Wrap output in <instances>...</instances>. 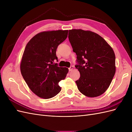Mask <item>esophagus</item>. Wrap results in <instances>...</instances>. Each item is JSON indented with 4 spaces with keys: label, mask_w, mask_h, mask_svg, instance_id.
Wrapping results in <instances>:
<instances>
[{
    "label": "esophagus",
    "mask_w": 132,
    "mask_h": 132,
    "mask_svg": "<svg viewBox=\"0 0 132 132\" xmlns=\"http://www.w3.org/2000/svg\"><path fill=\"white\" fill-rule=\"evenodd\" d=\"M73 69H74V67L73 66H71L69 68V70L70 71H72L73 70Z\"/></svg>",
    "instance_id": "esophagus-1"
}]
</instances>
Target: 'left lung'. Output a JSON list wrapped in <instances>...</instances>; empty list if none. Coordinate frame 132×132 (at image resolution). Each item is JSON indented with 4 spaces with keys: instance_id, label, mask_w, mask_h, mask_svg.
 Wrapping results in <instances>:
<instances>
[{
    "instance_id": "left-lung-1",
    "label": "left lung",
    "mask_w": 132,
    "mask_h": 132,
    "mask_svg": "<svg viewBox=\"0 0 132 132\" xmlns=\"http://www.w3.org/2000/svg\"><path fill=\"white\" fill-rule=\"evenodd\" d=\"M68 38L77 54L75 68L80 77L75 81L81 94L97 97L109 88L116 73L114 51L101 36L91 31L69 30Z\"/></svg>"
}]
</instances>
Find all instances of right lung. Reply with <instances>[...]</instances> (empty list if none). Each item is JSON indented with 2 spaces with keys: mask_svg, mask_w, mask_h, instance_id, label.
Masks as SVG:
<instances>
[{
  "mask_svg": "<svg viewBox=\"0 0 132 132\" xmlns=\"http://www.w3.org/2000/svg\"><path fill=\"white\" fill-rule=\"evenodd\" d=\"M68 30L39 32L27 43L22 57L20 70L30 90L37 96L48 99L61 91L59 82L64 79L68 68L59 67L56 50L68 36Z\"/></svg>",
  "mask_w": 132,
  "mask_h": 132,
  "instance_id": "1",
  "label": "right lung"
}]
</instances>
